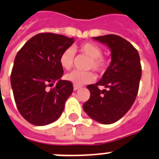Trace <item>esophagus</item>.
<instances>
[{
	"mask_svg": "<svg viewBox=\"0 0 159 159\" xmlns=\"http://www.w3.org/2000/svg\"><path fill=\"white\" fill-rule=\"evenodd\" d=\"M79 88H80L79 86H76V85H74V86H73V90H74V91L78 90Z\"/></svg>",
	"mask_w": 159,
	"mask_h": 159,
	"instance_id": "esophagus-1",
	"label": "esophagus"
}]
</instances>
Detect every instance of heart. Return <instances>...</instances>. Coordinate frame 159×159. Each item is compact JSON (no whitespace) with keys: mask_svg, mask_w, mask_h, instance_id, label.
<instances>
[{"mask_svg":"<svg viewBox=\"0 0 159 159\" xmlns=\"http://www.w3.org/2000/svg\"><path fill=\"white\" fill-rule=\"evenodd\" d=\"M79 51L82 53L90 57L88 67L96 71H103L107 66V60L102 57V51L98 45L91 42H86L79 46ZM74 59V50L72 48H67L62 52L59 58L61 66L65 70H69L72 66ZM66 81L71 82L76 86H82L94 81L95 77L91 71H72L65 76Z\"/></svg>","mask_w":159,"mask_h":159,"instance_id":"heart-1","label":"heart"}]
</instances>
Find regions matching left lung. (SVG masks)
<instances>
[{
    "mask_svg": "<svg viewBox=\"0 0 159 159\" xmlns=\"http://www.w3.org/2000/svg\"><path fill=\"white\" fill-rule=\"evenodd\" d=\"M93 39L109 47L112 61L101 80L88 86L90 98L82 107L92 119L112 124L128 112L136 99L142 76L140 57L135 47L119 36ZM100 85L107 89L100 90Z\"/></svg>",
    "mask_w": 159,
    "mask_h": 159,
    "instance_id": "obj_1",
    "label": "left lung"
}]
</instances>
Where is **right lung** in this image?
I'll list each match as a JSON object with an SVG mask.
<instances>
[{
	"label": "right lung",
	"instance_id": "right-lung-1",
	"mask_svg": "<svg viewBox=\"0 0 159 159\" xmlns=\"http://www.w3.org/2000/svg\"><path fill=\"white\" fill-rule=\"evenodd\" d=\"M74 38L54 33L37 34L28 40L16 56L11 84L18 111L36 126L58 119L72 83L61 80L63 68L59 58Z\"/></svg>",
	"mask_w": 159,
	"mask_h": 159
}]
</instances>
